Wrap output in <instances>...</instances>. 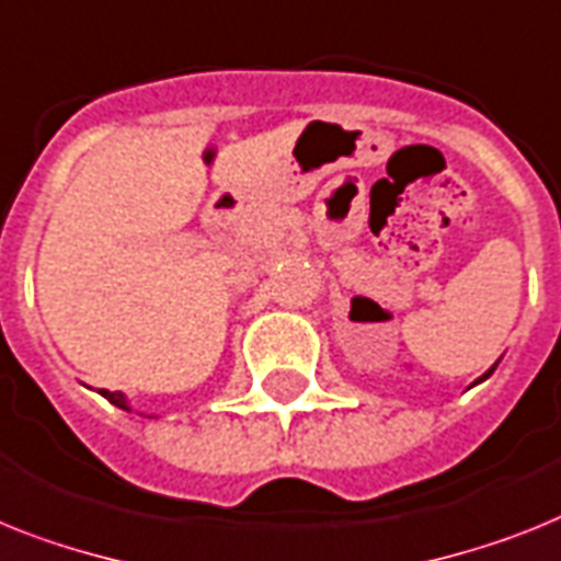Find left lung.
<instances>
[{
	"mask_svg": "<svg viewBox=\"0 0 561 561\" xmlns=\"http://www.w3.org/2000/svg\"><path fill=\"white\" fill-rule=\"evenodd\" d=\"M493 370H496V365H493V368H491V370H488V374H484V376H479L477 382H484V379H488V376H491V374H493Z\"/></svg>",
	"mask_w": 561,
	"mask_h": 561,
	"instance_id": "obj_1",
	"label": "left lung"
}]
</instances>
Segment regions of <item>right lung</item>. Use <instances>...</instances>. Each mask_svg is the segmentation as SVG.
I'll use <instances>...</instances> for the list:
<instances>
[{
  "label": "right lung",
  "instance_id": "right-lung-1",
  "mask_svg": "<svg viewBox=\"0 0 561 561\" xmlns=\"http://www.w3.org/2000/svg\"><path fill=\"white\" fill-rule=\"evenodd\" d=\"M99 393H102V397H105L111 404L122 408V411H130L128 399H125V393H119V390H99Z\"/></svg>",
  "mask_w": 561,
  "mask_h": 561
}]
</instances>
